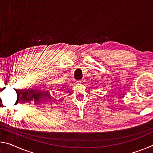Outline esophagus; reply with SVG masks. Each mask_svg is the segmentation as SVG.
Instances as JSON below:
<instances>
[{"mask_svg":"<svg viewBox=\"0 0 153 153\" xmlns=\"http://www.w3.org/2000/svg\"><path fill=\"white\" fill-rule=\"evenodd\" d=\"M77 82H78V83L83 82V80H82V79H81V80H78V81H77Z\"/></svg>","mask_w":153,"mask_h":153,"instance_id":"34e87169","label":"esophagus"}]
</instances>
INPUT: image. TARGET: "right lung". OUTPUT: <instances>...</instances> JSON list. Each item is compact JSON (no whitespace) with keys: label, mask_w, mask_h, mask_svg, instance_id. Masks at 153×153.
Masks as SVG:
<instances>
[{"label":"right lung","mask_w":153,"mask_h":153,"mask_svg":"<svg viewBox=\"0 0 153 153\" xmlns=\"http://www.w3.org/2000/svg\"><path fill=\"white\" fill-rule=\"evenodd\" d=\"M49 95H50V94H49Z\"/></svg>","instance_id":"add662e5"}]
</instances>
